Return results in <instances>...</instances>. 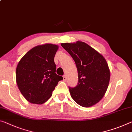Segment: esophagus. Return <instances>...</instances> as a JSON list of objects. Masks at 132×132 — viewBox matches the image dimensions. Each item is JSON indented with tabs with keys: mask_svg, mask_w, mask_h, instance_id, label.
Listing matches in <instances>:
<instances>
[{
	"mask_svg": "<svg viewBox=\"0 0 132 132\" xmlns=\"http://www.w3.org/2000/svg\"><path fill=\"white\" fill-rule=\"evenodd\" d=\"M63 81H66L67 80V77L66 75H64L63 76Z\"/></svg>",
	"mask_w": 132,
	"mask_h": 132,
	"instance_id": "esophagus-1",
	"label": "esophagus"
}]
</instances>
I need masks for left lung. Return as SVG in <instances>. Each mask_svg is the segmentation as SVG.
<instances>
[{
  "label": "left lung",
  "mask_w": 132,
  "mask_h": 132,
  "mask_svg": "<svg viewBox=\"0 0 132 132\" xmlns=\"http://www.w3.org/2000/svg\"><path fill=\"white\" fill-rule=\"evenodd\" d=\"M61 46L73 59L78 72V84L69 87L71 97L82 107L95 105L103 98L109 83L110 73L105 58L81 41Z\"/></svg>",
  "instance_id": "obj_1"
}]
</instances>
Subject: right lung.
I'll return each mask as SVG.
<instances>
[{
  "instance_id": "add662e5",
  "label": "right lung",
  "mask_w": 132,
  "mask_h": 132,
  "mask_svg": "<svg viewBox=\"0 0 132 132\" xmlns=\"http://www.w3.org/2000/svg\"><path fill=\"white\" fill-rule=\"evenodd\" d=\"M58 49V45L51 43L36 46L19 62L16 83L21 93L30 103H45L59 81L63 79L56 73L54 57Z\"/></svg>"
}]
</instances>
